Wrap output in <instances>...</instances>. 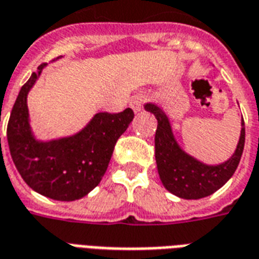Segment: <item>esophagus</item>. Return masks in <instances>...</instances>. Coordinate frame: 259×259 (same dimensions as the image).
I'll return each instance as SVG.
<instances>
[{
	"label": "esophagus",
	"instance_id": "34e87169",
	"mask_svg": "<svg viewBox=\"0 0 259 259\" xmlns=\"http://www.w3.org/2000/svg\"><path fill=\"white\" fill-rule=\"evenodd\" d=\"M144 100H145V97L143 95L135 96V97L130 100V107H132V110L135 111V112H139V111H141Z\"/></svg>",
	"mask_w": 259,
	"mask_h": 259
}]
</instances>
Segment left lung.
<instances>
[{
	"label": "left lung",
	"instance_id": "obj_1",
	"mask_svg": "<svg viewBox=\"0 0 259 259\" xmlns=\"http://www.w3.org/2000/svg\"><path fill=\"white\" fill-rule=\"evenodd\" d=\"M144 108L154 114L158 120L155 135V159L160 181L168 192L183 199L206 198L225 185L236 171L246 140L243 118L240 137L233 155L220 164H206L187 154L178 145L167 115L159 105L147 103Z\"/></svg>",
	"mask_w": 259,
	"mask_h": 259
}]
</instances>
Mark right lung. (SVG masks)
I'll return each instance as SVG.
<instances>
[{
  "instance_id": "1",
  "label": "right lung",
  "mask_w": 259,
  "mask_h": 259,
  "mask_svg": "<svg viewBox=\"0 0 259 259\" xmlns=\"http://www.w3.org/2000/svg\"><path fill=\"white\" fill-rule=\"evenodd\" d=\"M45 66L38 67L19 92L8 122V145L17 171L30 188L53 200L72 202L99 185L116 141L135 114L130 108L119 114L99 112L75 135L38 140L30 124L27 95Z\"/></svg>"
}]
</instances>
